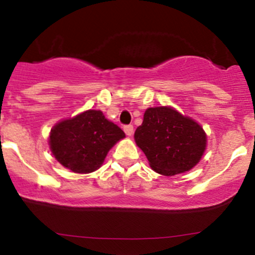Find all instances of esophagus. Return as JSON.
<instances>
[{
  "mask_svg": "<svg viewBox=\"0 0 255 255\" xmlns=\"http://www.w3.org/2000/svg\"><path fill=\"white\" fill-rule=\"evenodd\" d=\"M123 130H125V133L128 136H132V134H133V126H130V125L125 126V127H123Z\"/></svg>",
  "mask_w": 255,
  "mask_h": 255,
  "instance_id": "esophagus-1",
  "label": "esophagus"
}]
</instances>
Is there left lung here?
Returning <instances> with one entry per match:
<instances>
[{
	"label": "left lung",
	"mask_w": 255,
	"mask_h": 255,
	"mask_svg": "<svg viewBox=\"0 0 255 255\" xmlns=\"http://www.w3.org/2000/svg\"><path fill=\"white\" fill-rule=\"evenodd\" d=\"M134 140L148 159L150 167L163 176L192 170L206 149L202 126L171 106L149 107Z\"/></svg>",
	"instance_id": "left-lung-1"
}]
</instances>
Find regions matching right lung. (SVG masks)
<instances>
[{"label":"right lung","mask_w":255,"mask_h":255,"mask_svg":"<svg viewBox=\"0 0 255 255\" xmlns=\"http://www.w3.org/2000/svg\"><path fill=\"white\" fill-rule=\"evenodd\" d=\"M126 136L100 110H87L56 123L49 136L51 152L61 165L76 173L101 167L110 149Z\"/></svg>","instance_id":"right-lung-1"}]
</instances>
